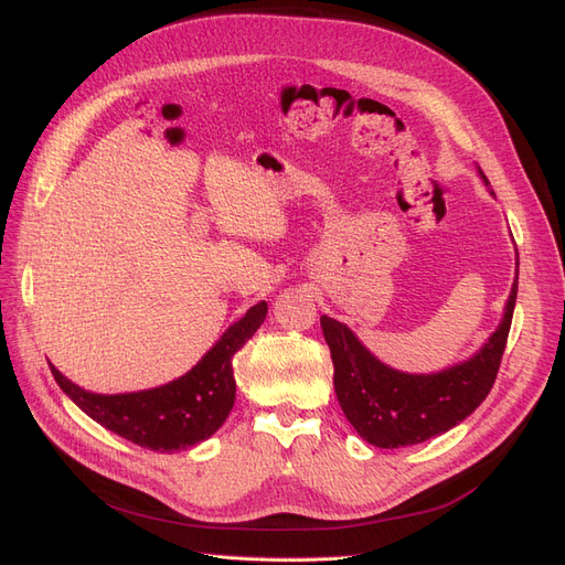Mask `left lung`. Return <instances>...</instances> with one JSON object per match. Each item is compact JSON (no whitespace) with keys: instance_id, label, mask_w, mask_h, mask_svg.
Here are the masks:
<instances>
[{"instance_id":"obj_1","label":"left lung","mask_w":565,"mask_h":565,"mask_svg":"<svg viewBox=\"0 0 565 565\" xmlns=\"http://www.w3.org/2000/svg\"><path fill=\"white\" fill-rule=\"evenodd\" d=\"M488 185V178L479 169ZM519 290V253L512 294L495 333L477 354L436 373H406L382 363L350 326L321 317L331 348L333 385L340 408L363 441L377 448H402L446 434L475 413L498 377L512 326Z\"/></svg>"}]
</instances>
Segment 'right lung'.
<instances>
[{"instance_id": "1", "label": "right lung", "mask_w": 565, "mask_h": 565, "mask_svg": "<svg viewBox=\"0 0 565 565\" xmlns=\"http://www.w3.org/2000/svg\"><path fill=\"white\" fill-rule=\"evenodd\" d=\"M265 315L267 302L260 300L242 319L227 326L196 366L167 385L150 390L124 394L88 392L67 380L53 363L49 366L75 406L105 429L150 450H188L211 439L227 420L236 394L232 356L260 329Z\"/></svg>"}]
</instances>
